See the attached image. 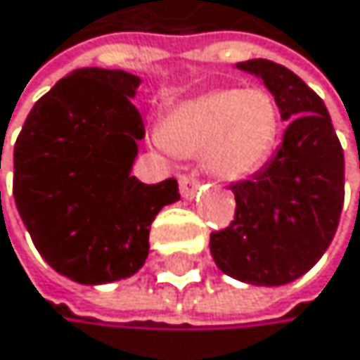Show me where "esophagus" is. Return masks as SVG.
Listing matches in <instances>:
<instances>
[{"label":"esophagus","mask_w":360,"mask_h":360,"mask_svg":"<svg viewBox=\"0 0 360 360\" xmlns=\"http://www.w3.org/2000/svg\"><path fill=\"white\" fill-rule=\"evenodd\" d=\"M179 188H181V194L186 198H194L198 188H201V181H198L194 172H188V174H181V179H179Z\"/></svg>","instance_id":"esophagus-1"}]
</instances>
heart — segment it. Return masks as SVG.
Returning <instances> with one entry per match:
<instances>
[{
	"label": "heart",
	"instance_id": "obj_1",
	"mask_svg": "<svg viewBox=\"0 0 360 360\" xmlns=\"http://www.w3.org/2000/svg\"><path fill=\"white\" fill-rule=\"evenodd\" d=\"M280 133L282 113L269 91L216 89L174 107L159 137L176 155L205 150L212 174L240 181L269 162Z\"/></svg>",
	"mask_w": 360,
	"mask_h": 360
}]
</instances>
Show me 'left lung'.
I'll list each match as a JSON object with an SVG mask.
<instances>
[{
    "instance_id": "left-lung-1",
    "label": "left lung",
    "mask_w": 360,
    "mask_h": 360,
    "mask_svg": "<svg viewBox=\"0 0 360 360\" xmlns=\"http://www.w3.org/2000/svg\"><path fill=\"white\" fill-rule=\"evenodd\" d=\"M260 76L288 122L276 157L236 181L233 221L210 236L214 262L229 278L282 286L310 271L330 247L345 196L343 148L323 100L284 65L238 63Z\"/></svg>"
}]
</instances>
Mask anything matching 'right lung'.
Instances as JSON below:
<instances>
[{"mask_svg": "<svg viewBox=\"0 0 360 360\" xmlns=\"http://www.w3.org/2000/svg\"><path fill=\"white\" fill-rule=\"evenodd\" d=\"M137 84L122 70H76L32 107L15 141L21 221L43 260L78 284L139 271L157 212L179 201L176 179L146 186L131 176L144 137Z\"/></svg>", "mask_w": 360, "mask_h": 360, "instance_id": "add662e5", "label": "right lung"}]
</instances>
